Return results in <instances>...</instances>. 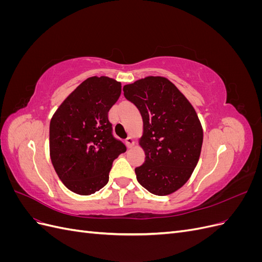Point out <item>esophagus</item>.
Here are the masks:
<instances>
[{"label": "esophagus", "mask_w": 262, "mask_h": 262, "mask_svg": "<svg viewBox=\"0 0 262 262\" xmlns=\"http://www.w3.org/2000/svg\"><path fill=\"white\" fill-rule=\"evenodd\" d=\"M125 144H126V146H128L129 148H131V147L134 145V140H133V138L129 137L128 139H126V140H125Z\"/></svg>", "instance_id": "esophagus-1"}]
</instances>
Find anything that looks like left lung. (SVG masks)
<instances>
[{
	"instance_id": "8db88e82",
	"label": "left lung",
	"mask_w": 262,
	"mask_h": 262,
	"mask_svg": "<svg viewBox=\"0 0 262 262\" xmlns=\"http://www.w3.org/2000/svg\"><path fill=\"white\" fill-rule=\"evenodd\" d=\"M123 94L143 119L139 143L145 161L136 168L138 181L156 195L177 191L191 176L201 153L203 130L194 108L163 76L124 85Z\"/></svg>"
}]
</instances>
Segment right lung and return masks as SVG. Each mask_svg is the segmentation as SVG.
<instances>
[{"label":"right lung","instance_id":"1","mask_svg":"<svg viewBox=\"0 0 262 262\" xmlns=\"http://www.w3.org/2000/svg\"><path fill=\"white\" fill-rule=\"evenodd\" d=\"M121 83L92 76L78 85L51 118L50 158L64 186L90 195L107 185L113 162L126 150L113 136L108 112L120 97Z\"/></svg>","mask_w":262,"mask_h":262}]
</instances>
